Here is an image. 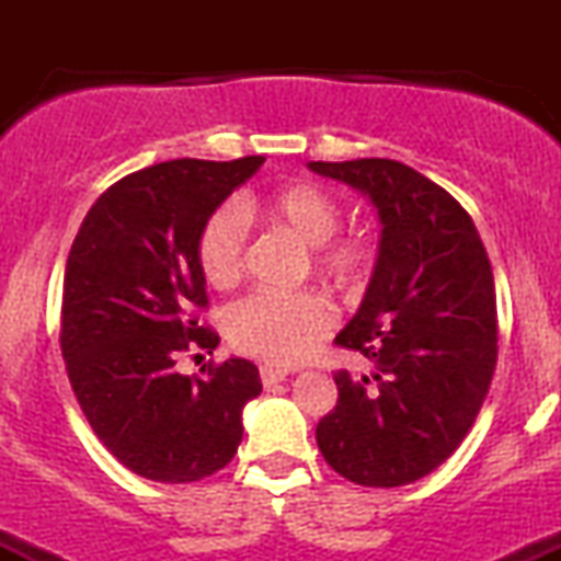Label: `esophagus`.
I'll return each mask as SVG.
<instances>
[{"instance_id":"esophagus-1","label":"esophagus","mask_w":561,"mask_h":561,"mask_svg":"<svg viewBox=\"0 0 561 561\" xmlns=\"http://www.w3.org/2000/svg\"><path fill=\"white\" fill-rule=\"evenodd\" d=\"M287 371L279 369V366H261V382L263 388H274V385L285 382Z\"/></svg>"}]
</instances>
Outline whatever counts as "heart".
Returning <instances> with one entry per match:
<instances>
[{
    "mask_svg": "<svg viewBox=\"0 0 561 561\" xmlns=\"http://www.w3.org/2000/svg\"><path fill=\"white\" fill-rule=\"evenodd\" d=\"M263 216L293 231L311 248L313 268L334 282H353L369 263V250L356 240H334L343 210L330 192L313 184H295L272 197H242L237 205H221L203 221L197 234V261L214 287L240 282L248 253V218ZM332 308L324 295L253 293L234 300L224 311L229 345L244 356L276 366L306 362L330 332Z\"/></svg>",
    "mask_w": 561,
    "mask_h": 561,
    "instance_id": "1",
    "label": "heart"
}]
</instances>
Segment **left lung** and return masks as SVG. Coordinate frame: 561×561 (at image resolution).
<instances>
[{
  "label": "left lung",
  "mask_w": 561,
  "mask_h": 561,
  "mask_svg": "<svg viewBox=\"0 0 561 561\" xmlns=\"http://www.w3.org/2000/svg\"><path fill=\"white\" fill-rule=\"evenodd\" d=\"M308 169L364 192L382 221L362 308L334 337L375 371L334 375L337 405L319 422V450L356 485H409L459 448L491 388V261L467 210L420 171L388 158Z\"/></svg>",
  "instance_id": "obj_1"
}]
</instances>
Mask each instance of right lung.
<instances>
[{"label": "right lung", "mask_w": 561, "mask_h": 561, "mask_svg": "<svg viewBox=\"0 0 561 561\" xmlns=\"http://www.w3.org/2000/svg\"><path fill=\"white\" fill-rule=\"evenodd\" d=\"M169 160L115 182L83 218L62 282L60 347L83 416L121 465L156 482L218 472L242 440L244 403L261 396L244 358L208 377L176 371L179 353H214L197 261L203 221L263 165Z\"/></svg>", "instance_id": "add662e5"}]
</instances>
